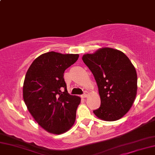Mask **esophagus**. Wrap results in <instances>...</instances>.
Listing matches in <instances>:
<instances>
[{
	"label": "esophagus",
	"mask_w": 155,
	"mask_h": 155,
	"mask_svg": "<svg viewBox=\"0 0 155 155\" xmlns=\"http://www.w3.org/2000/svg\"><path fill=\"white\" fill-rule=\"evenodd\" d=\"M89 95V93L87 92V91H85V93H84L83 95H82V98H87V96H88Z\"/></svg>",
	"instance_id": "1"
}]
</instances>
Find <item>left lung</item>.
<instances>
[{
  "label": "left lung",
  "mask_w": 155,
  "mask_h": 155,
  "mask_svg": "<svg viewBox=\"0 0 155 155\" xmlns=\"http://www.w3.org/2000/svg\"><path fill=\"white\" fill-rule=\"evenodd\" d=\"M83 62L94 76L101 97V106L93 110L106 121L120 119L130 110L137 92L136 69L122 51L104 47L84 54Z\"/></svg>",
  "instance_id": "1"
}]
</instances>
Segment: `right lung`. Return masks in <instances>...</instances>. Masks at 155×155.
<instances>
[{
	"instance_id": "1",
	"label": "right lung",
	"mask_w": 155,
	"mask_h": 155,
	"mask_svg": "<svg viewBox=\"0 0 155 155\" xmlns=\"http://www.w3.org/2000/svg\"><path fill=\"white\" fill-rule=\"evenodd\" d=\"M78 57V54L49 51L36 58L26 72L23 86L25 104L34 120L49 133L66 132L75 121L81 99L69 94L63 77Z\"/></svg>"
}]
</instances>
